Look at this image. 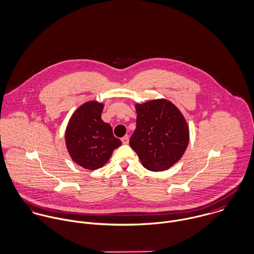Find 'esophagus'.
<instances>
[{
    "mask_svg": "<svg viewBox=\"0 0 254 254\" xmlns=\"http://www.w3.org/2000/svg\"><path fill=\"white\" fill-rule=\"evenodd\" d=\"M121 141H122V143H123L124 145H127V144L129 143V137H128V135L124 136V137L121 139Z\"/></svg>",
    "mask_w": 254,
    "mask_h": 254,
    "instance_id": "34e87169",
    "label": "esophagus"
}]
</instances>
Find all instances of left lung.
Segmentation results:
<instances>
[{
  "instance_id": "left-lung-1",
  "label": "left lung",
  "mask_w": 254,
  "mask_h": 254,
  "mask_svg": "<svg viewBox=\"0 0 254 254\" xmlns=\"http://www.w3.org/2000/svg\"><path fill=\"white\" fill-rule=\"evenodd\" d=\"M137 127L130 147L143 167L163 171L175 165L189 142L187 122L179 109L168 99H155L136 104Z\"/></svg>"
}]
</instances>
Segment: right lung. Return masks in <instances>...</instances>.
Returning a JSON list of instances; mask_svg holds the SVG:
<instances>
[{"label": "right lung", "mask_w": 254, "mask_h": 254, "mask_svg": "<svg viewBox=\"0 0 254 254\" xmlns=\"http://www.w3.org/2000/svg\"><path fill=\"white\" fill-rule=\"evenodd\" d=\"M103 106L95 100L85 102L73 113L66 128L67 150L72 160L85 169L103 167L122 144L111 126L102 121Z\"/></svg>", "instance_id": "obj_1"}]
</instances>
